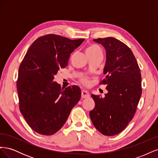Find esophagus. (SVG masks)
<instances>
[{"mask_svg":"<svg viewBox=\"0 0 158 158\" xmlns=\"http://www.w3.org/2000/svg\"><path fill=\"white\" fill-rule=\"evenodd\" d=\"M81 96H82V98H86L89 97V94L87 91L82 90V95H81Z\"/></svg>","mask_w":158,"mask_h":158,"instance_id":"1","label":"esophagus"}]
</instances>
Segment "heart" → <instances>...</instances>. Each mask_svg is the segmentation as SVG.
<instances>
[{
    "instance_id": "1",
    "label": "heart",
    "mask_w": 158,
    "mask_h": 158,
    "mask_svg": "<svg viewBox=\"0 0 158 158\" xmlns=\"http://www.w3.org/2000/svg\"><path fill=\"white\" fill-rule=\"evenodd\" d=\"M98 51H101V49H100L99 47L98 46V45H92L89 47L88 48L86 49V53L87 54H89V53H94V52H97ZM81 82H82V83L84 84H85L87 82V78H85V77H82L81 78Z\"/></svg>"
}]
</instances>
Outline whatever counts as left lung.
Returning a JSON list of instances; mask_svg holds the SVG:
<instances>
[{
  "label": "left lung",
  "mask_w": 158,
  "mask_h": 158,
  "mask_svg": "<svg viewBox=\"0 0 158 158\" xmlns=\"http://www.w3.org/2000/svg\"><path fill=\"white\" fill-rule=\"evenodd\" d=\"M106 51L103 74L99 84H107L105 98L92 94L95 108L89 112L94 125L103 135L114 136L131 121L142 95L141 73L135 55L124 43L114 37L98 38Z\"/></svg>",
  "instance_id": "left-lung-1"
}]
</instances>
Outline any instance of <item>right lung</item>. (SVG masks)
I'll return each instance as SVG.
<instances>
[{"label":"right lung","mask_w":158,"mask_h":158,"mask_svg":"<svg viewBox=\"0 0 158 158\" xmlns=\"http://www.w3.org/2000/svg\"><path fill=\"white\" fill-rule=\"evenodd\" d=\"M84 41L43 35L31 45L22 61L16 83L19 108L28 125L40 135H52L59 131L79 102L78 86L61 88L53 79Z\"/></svg>","instance_id":"right-lung-1"}]
</instances>
